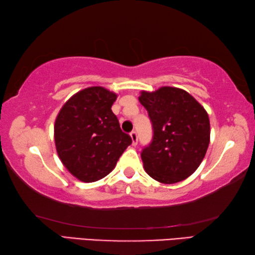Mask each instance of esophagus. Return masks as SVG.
Here are the masks:
<instances>
[{
	"instance_id": "1",
	"label": "esophagus",
	"mask_w": 255,
	"mask_h": 255,
	"mask_svg": "<svg viewBox=\"0 0 255 255\" xmlns=\"http://www.w3.org/2000/svg\"><path fill=\"white\" fill-rule=\"evenodd\" d=\"M130 137H131V140H132V145H137V140H138L137 132L136 131H131L130 132Z\"/></svg>"
}]
</instances>
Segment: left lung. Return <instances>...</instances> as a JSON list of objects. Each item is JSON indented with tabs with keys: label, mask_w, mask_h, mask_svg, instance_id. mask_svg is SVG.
<instances>
[{
	"label": "left lung",
	"mask_w": 255,
	"mask_h": 255,
	"mask_svg": "<svg viewBox=\"0 0 255 255\" xmlns=\"http://www.w3.org/2000/svg\"><path fill=\"white\" fill-rule=\"evenodd\" d=\"M138 99L153 126L152 143L140 154L145 171L165 184L189 178L209 145L210 124L205 108L187 91L172 86L141 91Z\"/></svg>",
	"instance_id": "1"
}]
</instances>
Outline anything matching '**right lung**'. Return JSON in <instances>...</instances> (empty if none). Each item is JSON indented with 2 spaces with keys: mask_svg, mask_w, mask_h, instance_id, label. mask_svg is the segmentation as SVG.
Here are the masks:
<instances>
[{
  "mask_svg": "<svg viewBox=\"0 0 255 255\" xmlns=\"http://www.w3.org/2000/svg\"><path fill=\"white\" fill-rule=\"evenodd\" d=\"M117 94L91 86L68 99L55 120L56 150L70 173L83 182L105 178L131 144L111 107Z\"/></svg>",
  "mask_w": 255,
  "mask_h": 255,
  "instance_id": "add662e5",
  "label": "right lung"
}]
</instances>
